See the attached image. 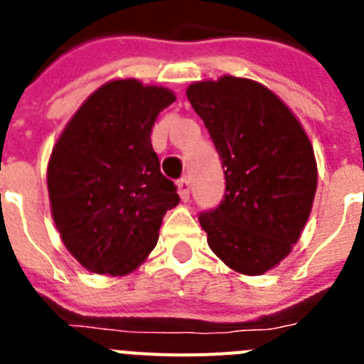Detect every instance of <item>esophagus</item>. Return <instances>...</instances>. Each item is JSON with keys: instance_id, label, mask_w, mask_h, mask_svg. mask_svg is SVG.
Wrapping results in <instances>:
<instances>
[{"instance_id": "esophagus-1", "label": "esophagus", "mask_w": 364, "mask_h": 364, "mask_svg": "<svg viewBox=\"0 0 364 364\" xmlns=\"http://www.w3.org/2000/svg\"><path fill=\"white\" fill-rule=\"evenodd\" d=\"M178 195L180 198L184 202L189 200V191H191V184H189V178L188 176H182V178L178 180Z\"/></svg>"}]
</instances>
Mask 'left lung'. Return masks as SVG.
Listing matches in <instances>:
<instances>
[{
    "mask_svg": "<svg viewBox=\"0 0 364 364\" xmlns=\"http://www.w3.org/2000/svg\"><path fill=\"white\" fill-rule=\"evenodd\" d=\"M220 156L226 191L198 215L208 244L231 269L260 275L277 266L310 217L317 188L311 144L269 89L222 76L188 87Z\"/></svg>",
    "mask_w": 364,
    "mask_h": 364,
    "instance_id": "left-lung-1",
    "label": "left lung"
}]
</instances>
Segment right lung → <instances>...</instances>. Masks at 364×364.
I'll return each mask as SVG.
<instances>
[{"label": "right lung", "mask_w": 364, "mask_h": 364, "mask_svg": "<svg viewBox=\"0 0 364 364\" xmlns=\"http://www.w3.org/2000/svg\"><path fill=\"white\" fill-rule=\"evenodd\" d=\"M173 102L164 87L109 82L85 100L53 149V218L89 272L125 275L138 268L156 246L166 211L180 202L151 146V127Z\"/></svg>", "instance_id": "add662e5"}]
</instances>
